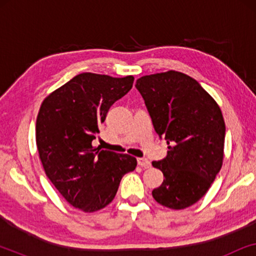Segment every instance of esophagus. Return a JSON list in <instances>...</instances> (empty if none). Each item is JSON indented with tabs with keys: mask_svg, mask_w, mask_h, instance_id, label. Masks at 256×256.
<instances>
[{
	"mask_svg": "<svg viewBox=\"0 0 256 256\" xmlns=\"http://www.w3.org/2000/svg\"><path fill=\"white\" fill-rule=\"evenodd\" d=\"M138 164L140 166L144 168V169H149V168L152 166V163H150L146 158H142V157L141 158H138Z\"/></svg>",
	"mask_w": 256,
	"mask_h": 256,
	"instance_id": "obj_1",
	"label": "esophagus"
}]
</instances>
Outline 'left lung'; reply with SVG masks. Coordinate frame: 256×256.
<instances>
[{"label": "left lung", "mask_w": 256, "mask_h": 256, "mask_svg": "<svg viewBox=\"0 0 256 256\" xmlns=\"http://www.w3.org/2000/svg\"><path fill=\"white\" fill-rule=\"evenodd\" d=\"M154 128L166 138V158L152 166L164 174L152 191L158 204L183 210L197 202L222 169L225 121L222 110L200 84L184 73L168 71L138 79Z\"/></svg>", "instance_id": "1"}]
</instances>
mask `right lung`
<instances>
[{"mask_svg":"<svg viewBox=\"0 0 256 256\" xmlns=\"http://www.w3.org/2000/svg\"><path fill=\"white\" fill-rule=\"evenodd\" d=\"M134 76L113 78L82 73L52 92L42 104L36 143L45 174L76 208L94 212L116 194L121 178L138 160L127 154L94 149L112 104L132 90Z\"/></svg>","mask_w":256,"mask_h":256,"instance_id":"obj_1","label":"right lung"}]
</instances>
